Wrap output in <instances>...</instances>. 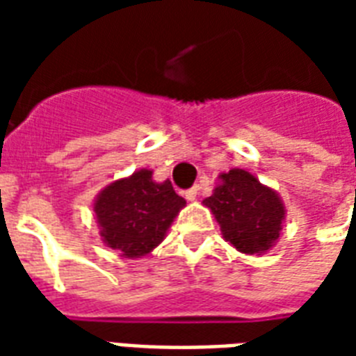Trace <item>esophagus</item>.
I'll list each match as a JSON object with an SVG mask.
<instances>
[{
	"label": "esophagus",
	"instance_id": "34e87169",
	"mask_svg": "<svg viewBox=\"0 0 356 356\" xmlns=\"http://www.w3.org/2000/svg\"><path fill=\"white\" fill-rule=\"evenodd\" d=\"M186 200L188 201H194L195 197H197V195H200V186H194V188H190V190H186Z\"/></svg>",
	"mask_w": 356,
	"mask_h": 356
}]
</instances>
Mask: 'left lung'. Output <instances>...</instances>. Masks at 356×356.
Instances as JSON below:
<instances>
[{
	"label": "left lung",
	"mask_w": 356,
	"mask_h": 356,
	"mask_svg": "<svg viewBox=\"0 0 356 356\" xmlns=\"http://www.w3.org/2000/svg\"><path fill=\"white\" fill-rule=\"evenodd\" d=\"M203 205L214 214L225 242L245 254L268 253L279 240L286 216L275 190L240 168L218 175L216 188Z\"/></svg>",
	"instance_id": "8db88e82"
}]
</instances>
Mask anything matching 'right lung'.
Returning a JSON list of instances; mask_svg holds the SVG:
<instances>
[{
    "instance_id": "right-lung-1",
    "label": "right lung",
    "mask_w": 356,
    "mask_h": 356,
    "mask_svg": "<svg viewBox=\"0 0 356 356\" xmlns=\"http://www.w3.org/2000/svg\"><path fill=\"white\" fill-rule=\"evenodd\" d=\"M184 205L168 179L156 183L153 170L142 168L96 195L94 216L107 248L123 259H140L164 240Z\"/></svg>"
}]
</instances>
